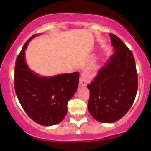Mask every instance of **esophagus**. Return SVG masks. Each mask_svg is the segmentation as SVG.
Segmentation results:
<instances>
[{"instance_id":"esophagus-1","label":"esophagus","mask_w":151,"mask_h":151,"mask_svg":"<svg viewBox=\"0 0 151 151\" xmlns=\"http://www.w3.org/2000/svg\"><path fill=\"white\" fill-rule=\"evenodd\" d=\"M90 79L88 77V74L85 72H83L81 74V76H80V84L81 85H83V86H86L89 83Z\"/></svg>"}]
</instances>
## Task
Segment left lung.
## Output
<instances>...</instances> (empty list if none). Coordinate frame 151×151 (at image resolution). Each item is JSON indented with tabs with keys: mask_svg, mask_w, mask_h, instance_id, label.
Here are the masks:
<instances>
[{
	"mask_svg": "<svg viewBox=\"0 0 151 151\" xmlns=\"http://www.w3.org/2000/svg\"><path fill=\"white\" fill-rule=\"evenodd\" d=\"M114 53L99 70L90 90L88 109L101 123H112L123 118L136 97L137 74L133 54L115 35L109 33Z\"/></svg>",
	"mask_w": 151,
	"mask_h": 151,
	"instance_id": "left-lung-1",
	"label": "left lung"
}]
</instances>
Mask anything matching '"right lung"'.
<instances>
[{"instance_id":"right-lung-1","label":"right lung","mask_w":151,"mask_h":151,"mask_svg":"<svg viewBox=\"0 0 151 151\" xmlns=\"http://www.w3.org/2000/svg\"><path fill=\"white\" fill-rule=\"evenodd\" d=\"M30 38L17 58L14 88L17 96L27 115L39 124L50 126L60 123L67 113V104L75 93L80 73L43 77L32 71L25 61V50Z\"/></svg>"}]
</instances>
